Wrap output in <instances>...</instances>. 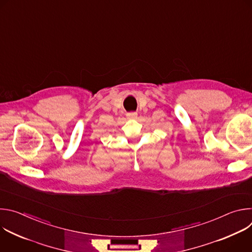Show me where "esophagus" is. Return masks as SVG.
<instances>
[{
    "mask_svg": "<svg viewBox=\"0 0 252 252\" xmlns=\"http://www.w3.org/2000/svg\"><path fill=\"white\" fill-rule=\"evenodd\" d=\"M126 117L128 119H135L137 117V114L135 112H130V113H127L126 114Z\"/></svg>",
    "mask_w": 252,
    "mask_h": 252,
    "instance_id": "esophagus-1",
    "label": "esophagus"
}]
</instances>
